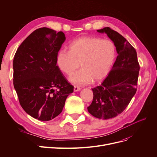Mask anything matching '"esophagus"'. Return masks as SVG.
<instances>
[{
  "label": "esophagus",
  "mask_w": 157,
  "mask_h": 157,
  "mask_svg": "<svg viewBox=\"0 0 157 157\" xmlns=\"http://www.w3.org/2000/svg\"><path fill=\"white\" fill-rule=\"evenodd\" d=\"M81 89L79 88V87H78V86H74V92H78V91H80Z\"/></svg>",
  "instance_id": "esophagus-1"
}]
</instances>
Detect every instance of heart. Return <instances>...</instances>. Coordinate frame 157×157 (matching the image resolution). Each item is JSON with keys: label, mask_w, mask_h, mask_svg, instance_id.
Here are the masks:
<instances>
[{"label": "heart", "mask_w": 157, "mask_h": 157, "mask_svg": "<svg viewBox=\"0 0 157 157\" xmlns=\"http://www.w3.org/2000/svg\"><path fill=\"white\" fill-rule=\"evenodd\" d=\"M117 55V48L111 40L97 37H83L73 40L69 51L61 49L56 56L58 68L70 75L80 66L82 69L69 78L71 83L84 85L92 80L103 79L111 70Z\"/></svg>", "instance_id": "1"}]
</instances>
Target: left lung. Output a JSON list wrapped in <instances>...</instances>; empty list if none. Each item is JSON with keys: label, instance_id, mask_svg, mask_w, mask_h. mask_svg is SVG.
I'll return each mask as SVG.
<instances>
[{"label": "left lung", "instance_id": "1", "mask_svg": "<svg viewBox=\"0 0 157 157\" xmlns=\"http://www.w3.org/2000/svg\"><path fill=\"white\" fill-rule=\"evenodd\" d=\"M97 31L113 41L118 56L103 83L92 89L94 99L87 109L95 118L108 120L124 111L136 94L140 67L136 49L124 37L109 27Z\"/></svg>", "mask_w": 157, "mask_h": 157}]
</instances>
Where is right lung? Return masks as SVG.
Returning a JSON list of instances; mask_svg holds the SVG:
<instances>
[{
	"mask_svg": "<svg viewBox=\"0 0 157 157\" xmlns=\"http://www.w3.org/2000/svg\"><path fill=\"white\" fill-rule=\"evenodd\" d=\"M65 39L62 32L38 29L24 40L14 57L13 85L20 104L40 121H49L60 114L74 91L56 63Z\"/></svg>",
	"mask_w": 157,
	"mask_h": 157,
	"instance_id": "add662e5",
	"label": "right lung"
}]
</instances>
